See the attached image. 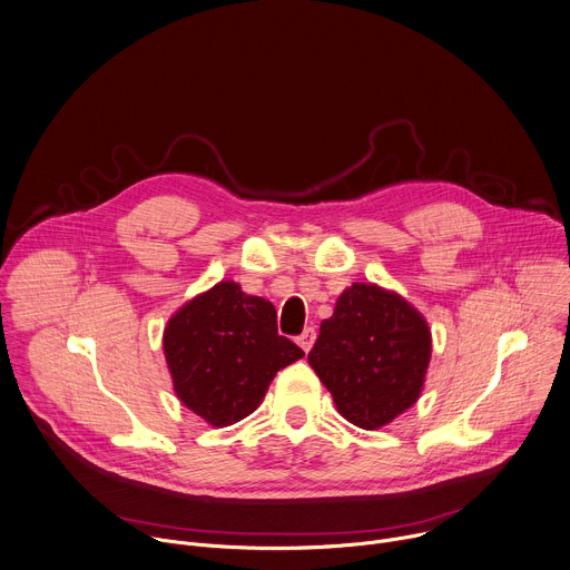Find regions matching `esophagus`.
<instances>
[{
	"label": "esophagus",
	"instance_id": "obj_1",
	"mask_svg": "<svg viewBox=\"0 0 570 570\" xmlns=\"http://www.w3.org/2000/svg\"><path fill=\"white\" fill-rule=\"evenodd\" d=\"M314 340H317V331H314V328H305V331L298 335V346L307 353V351L312 348Z\"/></svg>",
	"mask_w": 570,
	"mask_h": 570
}]
</instances>
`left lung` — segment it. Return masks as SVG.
I'll return each instance as SVG.
<instances>
[{
	"mask_svg": "<svg viewBox=\"0 0 570 570\" xmlns=\"http://www.w3.org/2000/svg\"><path fill=\"white\" fill-rule=\"evenodd\" d=\"M430 331L401 296L355 283L337 298L307 362L340 414L375 430L416 403L430 362Z\"/></svg>",
	"mask_w": 570,
	"mask_h": 570,
	"instance_id": "left-lung-1",
	"label": "left lung"
}]
</instances>
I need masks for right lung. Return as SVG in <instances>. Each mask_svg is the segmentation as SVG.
I'll list each match as a JSON object with an SVG mask.
<instances>
[{
  "label": "right lung",
  "instance_id": "add662e5",
  "mask_svg": "<svg viewBox=\"0 0 570 570\" xmlns=\"http://www.w3.org/2000/svg\"><path fill=\"white\" fill-rule=\"evenodd\" d=\"M163 346L183 405L217 428L248 416L274 375L303 357L278 335L274 305L230 281L183 305L165 328Z\"/></svg>",
  "mask_w": 570,
  "mask_h": 570
}]
</instances>
